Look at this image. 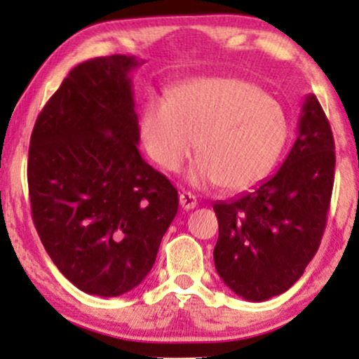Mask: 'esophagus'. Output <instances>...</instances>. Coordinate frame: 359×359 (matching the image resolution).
<instances>
[{
  "mask_svg": "<svg viewBox=\"0 0 359 359\" xmlns=\"http://www.w3.org/2000/svg\"><path fill=\"white\" fill-rule=\"evenodd\" d=\"M179 199H180V205H182L185 211H191V209H194L197 205L196 196H194V194H191V192L182 191V192H180Z\"/></svg>",
  "mask_w": 359,
  "mask_h": 359,
  "instance_id": "1",
  "label": "esophagus"
}]
</instances>
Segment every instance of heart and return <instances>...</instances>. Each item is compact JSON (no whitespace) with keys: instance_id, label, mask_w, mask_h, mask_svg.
Wrapping results in <instances>:
<instances>
[{"instance_id":"b5f03b06","label":"heart","mask_w":359,"mask_h":359,"mask_svg":"<svg viewBox=\"0 0 359 359\" xmlns=\"http://www.w3.org/2000/svg\"><path fill=\"white\" fill-rule=\"evenodd\" d=\"M288 121L278 101L253 82L209 77L180 86L167 100H151L142 116L148 155L177 172L197 145L191 180L238 192L265 177L285 145ZM200 140H197L196 138Z\"/></svg>"}]
</instances>
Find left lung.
I'll use <instances>...</instances> for the list:
<instances>
[{"mask_svg":"<svg viewBox=\"0 0 359 359\" xmlns=\"http://www.w3.org/2000/svg\"><path fill=\"white\" fill-rule=\"evenodd\" d=\"M334 167L331 125L309 94L297 140L277 174L212 205L219 222L214 265L234 294L262 302L302 277L323 240Z\"/></svg>","mask_w":359,"mask_h":359,"instance_id":"left-lung-1","label":"left lung"}]
</instances>
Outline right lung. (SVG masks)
I'll list each match as a JSON object with an SVG mask.
<instances>
[{"label": "right lung", "instance_id": "1", "mask_svg": "<svg viewBox=\"0 0 359 359\" xmlns=\"http://www.w3.org/2000/svg\"><path fill=\"white\" fill-rule=\"evenodd\" d=\"M133 55L76 65L36 118L28 150L32 217L48 257L86 294L142 283L179 194L138 151Z\"/></svg>", "mask_w": 359, "mask_h": 359}]
</instances>
